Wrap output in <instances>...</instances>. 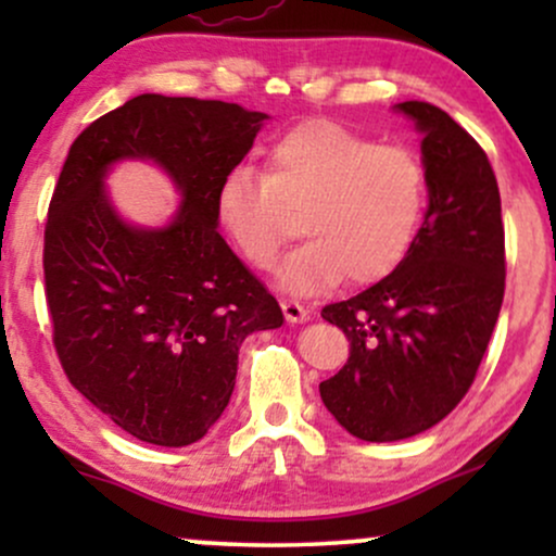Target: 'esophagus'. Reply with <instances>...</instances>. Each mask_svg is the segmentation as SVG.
<instances>
[{
    "instance_id": "34e87169",
    "label": "esophagus",
    "mask_w": 556,
    "mask_h": 556,
    "mask_svg": "<svg viewBox=\"0 0 556 556\" xmlns=\"http://www.w3.org/2000/svg\"><path fill=\"white\" fill-rule=\"evenodd\" d=\"M282 314L290 324H303L311 318V311L305 305H300L298 300H282Z\"/></svg>"
}]
</instances>
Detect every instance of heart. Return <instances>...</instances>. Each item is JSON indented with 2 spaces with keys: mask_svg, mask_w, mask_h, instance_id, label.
Returning <instances> with one entry per match:
<instances>
[{
  "mask_svg": "<svg viewBox=\"0 0 556 556\" xmlns=\"http://www.w3.org/2000/svg\"><path fill=\"white\" fill-rule=\"evenodd\" d=\"M214 206L235 251L256 269L274 264L300 214L308 240L277 266V285L316 295L344 274L368 285L397 269L424 222L426 172L407 149L314 119L274 140L264 175L229 169Z\"/></svg>",
  "mask_w": 556,
  "mask_h": 556,
  "instance_id": "1",
  "label": "heart"
}]
</instances>
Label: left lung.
<instances>
[{
  "instance_id": "obj_1",
  "label": "left lung",
  "mask_w": 556,
  "mask_h": 556,
  "mask_svg": "<svg viewBox=\"0 0 556 556\" xmlns=\"http://www.w3.org/2000/svg\"><path fill=\"white\" fill-rule=\"evenodd\" d=\"M420 140L429 208L389 277L321 311L350 340L318 384L337 424L363 442H400L450 416L473 384L504 298V227L481 146L429 101H402Z\"/></svg>"
}]
</instances>
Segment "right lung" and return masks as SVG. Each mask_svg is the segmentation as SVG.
<instances>
[{
	"instance_id": "add662e5",
	"label": "right lung",
	"mask_w": 556,
	"mask_h": 556,
	"mask_svg": "<svg viewBox=\"0 0 556 556\" xmlns=\"http://www.w3.org/2000/svg\"><path fill=\"white\" fill-rule=\"evenodd\" d=\"M266 119L227 101L143 93L70 146L43 235L54 348L70 384L140 442L206 437L232 397L242 340L285 321L216 232V188ZM123 161L156 163L176 185L167 226L116 212L105 177Z\"/></svg>"
}]
</instances>
